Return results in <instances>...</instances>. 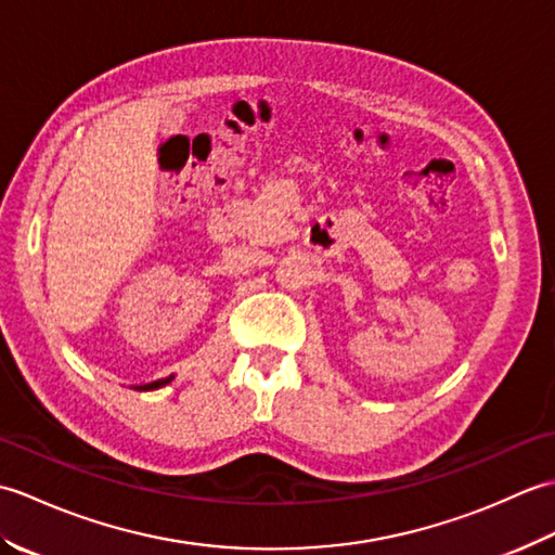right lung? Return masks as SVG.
Masks as SVG:
<instances>
[{
    "label": "right lung",
    "instance_id": "obj_1",
    "mask_svg": "<svg viewBox=\"0 0 555 555\" xmlns=\"http://www.w3.org/2000/svg\"><path fill=\"white\" fill-rule=\"evenodd\" d=\"M173 382V374L167 376V379H157V382H150V384H143V386H135V391H157V388L167 386Z\"/></svg>",
    "mask_w": 555,
    "mask_h": 555
}]
</instances>
